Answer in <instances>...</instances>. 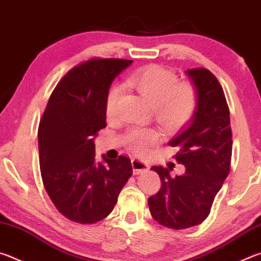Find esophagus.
<instances>
[{
  "label": "esophagus",
  "mask_w": 261,
  "mask_h": 261,
  "mask_svg": "<svg viewBox=\"0 0 261 261\" xmlns=\"http://www.w3.org/2000/svg\"><path fill=\"white\" fill-rule=\"evenodd\" d=\"M131 165H132V169H134L135 175L145 173V171L148 170L147 163H145L144 161H140V160H138V159H132Z\"/></svg>",
  "instance_id": "34e87169"
}]
</instances>
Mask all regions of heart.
<instances>
[{
  "label": "heart",
  "mask_w": 261,
  "mask_h": 261,
  "mask_svg": "<svg viewBox=\"0 0 261 261\" xmlns=\"http://www.w3.org/2000/svg\"><path fill=\"white\" fill-rule=\"evenodd\" d=\"M125 84L153 106L156 120L167 129H176L187 123L194 113L197 95L190 84H177L174 72L159 65L138 70L126 78ZM123 93L120 84L110 88L106 100L107 116H113ZM158 134L153 129H135L126 136L127 146L132 152L144 155L156 143Z\"/></svg>",
  "instance_id": "1"
}]
</instances>
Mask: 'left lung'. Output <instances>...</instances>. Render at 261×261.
Returning a JSON list of instances; mask_svg holds the SVG:
<instances>
[{
	"label": "left lung",
	"mask_w": 261,
	"mask_h": 261,
	"mask_svg": "<svg viewBox=\"0 0 261 261\" xmlns=\"http://www.w3.org/2000/svg\"><path fill=\"white\" fill-rule=\"evenodd\" d=\"M196 91L192 117L169 145L178 147L176 160L185 173L175 177L162 166H154L161 189L148 198L153 219L161 226L187 229L201 223L211 212L216 193L230 170L232 139L230 115L218 79L204 68L185 71Z\"/></svg>",
	"instance_id": "1"
}]
</instances>
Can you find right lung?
<instances>
[{
    "instance_id": "obj_1",
    "label": "right lung",
    "mask_w": 261,
    "mask_h": 261,
    "mask_svg": "<svg viewBox=\"0 0 261 261\" xmlns=\"http://www.w3.org/2000/svg\"><path fill=\"white\" fill-rule=\"evenodd\" d=\"M132 61L94 59L74 67L57 84L39 124L38 144L45 189L61 214L95 223L110 214L132 175L130 159L95 160L94 139L107 126L110 84Z\"/></svg>"
}]
</instances>
